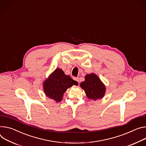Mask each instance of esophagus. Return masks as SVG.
<instances>
[{
    "label": "esophagus",
    "instance_id": "obj_1",
    "mask_svg": "<svg viewBox=\"0 0 146 146\" xmlns=\"http://www.w3.org/2000/svg\"><path fill=\"white\" fill-rule=\"evenodd\" d=\"M74 79L76 81H77L78 83H80V78H79V77H75Z\"/></svg>",
    "mask_w": 146,
    "mask_h": 146
}]
</instances>
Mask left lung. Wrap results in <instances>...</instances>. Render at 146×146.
<instances>
[{"label": "left lung", "mask_w": 146, "mask_h": 146, "mask_svg": "<svg viewBox=\"0 0 146 146\" xmlns=\"http://www.w3.org/2000/svg\"><path fill=\"white\" fill-rule=\"evenodd\" d=\"M80 87L84 90L88 98L94 101L102 98L106 91L105 85L94 73L87 74Z\"/></svg>", "instance_id": "1"}]
</instances>
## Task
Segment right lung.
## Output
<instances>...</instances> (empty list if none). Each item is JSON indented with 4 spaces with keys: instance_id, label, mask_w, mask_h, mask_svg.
Wrapping results in <instances>:
<instances>
[{
    "instance_id": "add662e5",
    "label": "right lung",
    "mask_w": 146,
    "mask_h": 146,
    "mask_svg": "<svg viewBox=\"0 0 146 146\" xmlns=\"http://www.w3.org/2000/svg\"><path fill=\"white\" fill-rule=\"evenodd\" d=\"M73 85L77 86L78 83L69 76L66 75L61 69L58 68L45 80L43 88L47 97L56 102H60L64 92Z\"/></svg>"
}]
</instances>
